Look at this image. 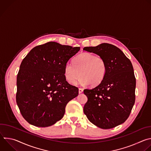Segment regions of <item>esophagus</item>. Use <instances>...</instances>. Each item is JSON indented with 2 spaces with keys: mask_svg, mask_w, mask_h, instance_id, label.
Segmentation results:
<instances>
[{
  "mask_svg": "<svg viewBox=\"0 0 151 151\" xmlns=\"http://www.w3.org/2000/svg\"><path fill=\"white\" fill-rule=\"evenodd\" d=\"M83 89L82 88H79V94H81V93H82V92H83Z\"/></svg>",
  "mask_w": 151,
  "mask_h": 151,
  "instance_id": "obj_1",
  "label": "esophagus"
}]
</instances>
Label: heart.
<instances>
[{
  "instance_id": "1",
  "label": "heart",
  "mask_w": 151,
  "mask_h": 151,
  "mask_svg": "<svg viewBox=\"0 0 151 151\" xmlns=\"http://www.w3.org/2000/svg\"><path fill=\"white\" fill-rule=\"evenodd\" d=\"M107 71L104 60L100 56L88 52H83L76 57L73 63H68L64 69V74L68 82L74 83L81 76L79 83L91 86L100 84L103 80Z\"/></svg>"
}]
</instances>
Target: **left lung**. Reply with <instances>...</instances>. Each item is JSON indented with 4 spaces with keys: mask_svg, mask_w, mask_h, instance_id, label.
Instances as JSON below:
<instances>
[{
    "mask_svg": "<svg viewBox=\"0 0 151 151\" xmlns=\"http://www.w3.org/2000/svg\"><path fill=\"white\" fill-rule=\"evenodd\" d=\"M83 50L101 57L107 66L102 82L95 88L83 90L88 98L83 112L97 127L112 128L127 120L135 102L136 78L132 62L119 48L107 43Z\"/></svg>",
    "mask_w": 151,
    "mask_h": 151,
    "instance_id": "left-lung-1",
    "label": "left lung"
}]
</instances>
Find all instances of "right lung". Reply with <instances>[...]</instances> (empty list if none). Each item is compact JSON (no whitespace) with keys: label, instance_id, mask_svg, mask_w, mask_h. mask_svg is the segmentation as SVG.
I'll list each match as a JSON object with an SVG mask.
<instances>
[{"label":"right lung","instance_id":"obj_1","mask_svg":"<svg viewBox=\"0 0 151 151\" xmlns=\"http://www.w3.org/2000/svg\"><path fill=\"white\" fill-rule=\"evenodd\" d=\"M79 47L49 42L33 48L23 60L17 77V104L23 118L40 127L60 120L68 103L78 95L64 74Z\"/></svg>","mask_w":151,"mask_h":151}]
</instances>
